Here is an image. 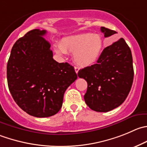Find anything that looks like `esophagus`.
<instances>
[{"instance_id": "1", "label": "esophagus", "mask_w": 147, "mask_h": 147, "mask_svg": "<svg viewBox=\"0 0 147 147\" xmlns=\"http://www.w3.org/2000/svg\"><path fill=\"white\" fill-rule=\"evenodd\" d=\"M79 69H80V68L78 67H76V66L75 67V72H76V73H78V71H79Z\"/></svg>"}]
</instances>
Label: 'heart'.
I'll return each instance as SVG.
<instances>
[{
  "label": "heart",
  "instance_id": "obj_1",
  "mask_svg": "<svg viewBox=\"0 0 147 147\" xmlns=\"http://www.w3.org/2000/svg\"><path fill=\"white\" fill-rule=\"evenodd\" d=\"M102 47L103 41L99 34L85 33L63 39L56 51L59 54L73 53L75 63L85 67L93 65L98 60Z\"/></svg>",
  "mask_w": 147,
  "mask_h": 147
}]
</instances>
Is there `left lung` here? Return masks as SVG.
I'll return each instance as SVG.
<instances>
[{
	"label": "left lung",
	"mask_w": 147,
	"mask_h": 147,
	"mask_svg": "<svg viewBox=\"0 0 147 147\" xmlns=\"http://www.w3.org/2000/svg\"><path fill=\"white\" fill-rule=\"evenodd\" d=\"M105 37L116 31L101 27ZM78 77L88 82L85 102L97 112H108L121 105L127 98L134 80L131 49L123 38L107 47L97 64L80 69Z\"/></svg>",
	"instance_id": "8db88e82"
}]
</instances>
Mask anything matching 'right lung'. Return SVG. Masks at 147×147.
I'll use <instances>...</instances> for the list:
<instances>
[{
	"mask_svg": "<svg viewBox=\"0 0 147 147\" xmlns=\"http://www.w3.org/2000/svg\"><path fill=\"white\" fill-rule=\"evenodd\" d=\"M46 30L33 29L16 42L7 64L10 92L17 105L34 117L54 116L67 88L78 78L74 67L53 59Z\"/></svg>",
	"mask_w": 147,
	"mask_h": 147,
	"instance_id": "1",
	"label": "right lung"
}]
</instances>
